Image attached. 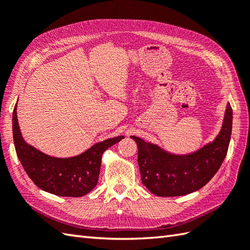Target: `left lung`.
<instances>
[{
  "instance_id": "1",
  "label": "left lung",
  "mask_w": 250,
  "mask_h": 250,
  "mask_svg": "<svg viewBox=\"0 0 250 250\" xmlns=\"http://www.w3.org/2000/svg\"><path fill=\"white\" fill-rule=\"evenodd\" d=\"M231 132L232 108L228 103L218 135L193 152L177 155L131 136L139 148L137 161L143 185L158 196L186 195L204 187L225 160Z\"/></svg>"
}]
</instances>
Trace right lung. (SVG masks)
Masks as SVG:
<instances>
[{
    "instance_id": "right-lung-1",
    "label": "right lung",
    "mask_w": 250,
    "mask_h": 250,
    "mask_svg": "<svg viewBox=\"0 0 250 250\" xmlns=\"http://www.w3.org/2000/svg\"><path fill=\"white\" fill-rule=\"evenodd\" d=\"M13 135L16 152L32 182L46 192L74 198L89 193L97 186L103 152L125 137L120 135L95 143L74 157H51L23 140L17 119V105L13 113Z\"/></svg>"
}]
</instances>
